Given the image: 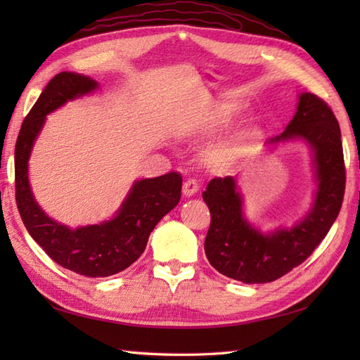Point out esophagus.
Segmentation results:
<instances>
[{
	"label": "esophagus",
	"instance_id": "34e87169",
	"mask_svg": "<svg viewBox=\"0 0 360 360\" xmlns=\"http://www.w3.org/2000/svg\"><path fill=\"white\" fill-rule=\"evenodd\" d=\"M198 190H200V182H198L196 179H193V178H188L186 182H184V186H182V192H184V195L186 196H192V195H195Z\"/></svg>",
	"mask_w": 360,
	"mask_h": 360
}]
</instances>
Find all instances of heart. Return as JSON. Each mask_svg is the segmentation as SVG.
Masks as SVG:
<instances>
[{
	"mask_svg": "<svg viewBox=\"0 0 360 360\" xmlns=\"http://www.w3.org/2000/svg\"><path fill=\"white\" fill-rule=\"evenodd\" d=\"M229 122H231V116H229V112L224 108H219V110L209 112L207 116L204 117V129H207V131H215V129H218L221 127H226Z\"/></svg>",
	"mask_w": 360,
	"mask_h": 360,
	"instance_id": "heart-1",
	"label": "heart"
}]
</instances>
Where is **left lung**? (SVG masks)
Wrapping results in <instances>:
<instances>
[{
	"label": "left lung",
	"mask_w": 360,
	"mask_h": 360,
	"mask_svg": "<svg viewBox=\"0 0 360 360\" xmlns=\"http://www.w3.org/2000/svg\"><path fill=\"white\" fill-rule=\"evenodd\" d=\"M294 137L314 151L317 195L308 217L292 229L262 233L243 217V201L232 176L213 178L202 200L210 210L204 250L210 264L229 278L243 283H269L307 259L330 232L345 195V162L339 122L328 103L303 93L297 112L285 131L271 143Z\"/></svg>",
	"instance_id": "8db88e82"
}]
</instances>
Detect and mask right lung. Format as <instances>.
<instances>
[{
	"mask_svg": "<svg viewBox=\"0 0 360 360\" xmlns=\"http://www.w3.org/2000/svg\"><path fill=\"white\" fill-rule=\"evenodd\" d=\"M96 88L97 82L86 75L57 74L22 120L15 145V198L27 232L57 264L91 278L110 277L131 266L142 255L155 226L179 202L182 188V176L178 172L141 179L112 219L75 231L44 215L27 179V160L34 141L43 128L46 114Z\"/></svg>",
	"mask_w": 360,
	"mask_h": 360,
	"instance_id": "1",
	"label": "right lung"
}]
</instances>
